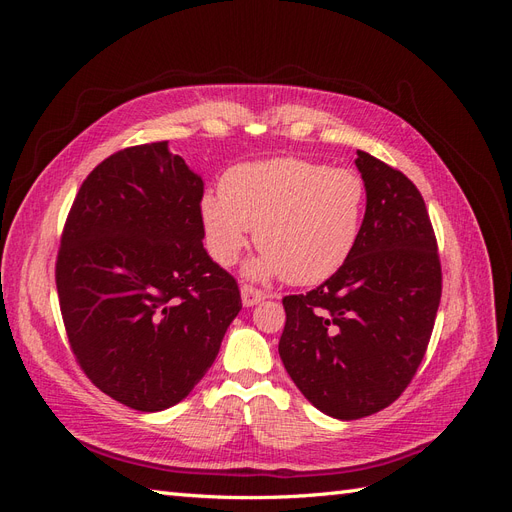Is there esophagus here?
I'll return each instance as SVG.
<instances>
[{
    "label": "esophagus",
    "instance_id": "1",
    "mask_svg": "<svg viewBox=\"0 0 512 512\" xmlns=\"http://www.w3.org/2000/svg\"><path fill=\"white\" fill-rule=\"evenodd\" d=\"M269 297L267 292H262V290H258V288H254V286H241V301H243V305L245 307H254L256 303H260V301H265Z\"/></svg>",
    "mask_w": 512,
    "mask_h": 512
}]
</instances>
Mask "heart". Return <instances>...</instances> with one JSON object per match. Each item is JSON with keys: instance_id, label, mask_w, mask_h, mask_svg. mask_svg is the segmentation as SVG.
Returning <instances> with one entry per match:
<instances>
[{"instance_id": "heart-1", "label": "heart", "mask_w": 512, "mask_h": 512, "mask_svg": "<svg viewBox=\"0 0 512 512\" xmlns=\"http://www.w3.org/2000/svg\"><path fill=\"white\" fill-rule=\"evenodd\" d=\"M198 209L218 265H235L256 228L262 254L245 273L314 286L342 269L359 245L367 185L350 168L277 158L230 168L222 192H205Z\"/></svg>"}]
</instances>
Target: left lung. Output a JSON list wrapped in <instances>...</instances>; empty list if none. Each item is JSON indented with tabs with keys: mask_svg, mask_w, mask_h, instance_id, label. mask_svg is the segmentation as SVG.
Returning <instances> with one entry per match:
<instances>
[{
	"mask_svg": "<svg viewBox=\"0 0 512 512\" xmlns=\"http://www.w3.org/2000/svg\"><path fill=\"white\" fill-rule=\"evenodd\" d=\"M367 185L363 235L346 265L307 294L284 297L280 356L307 401L354 421L406 391L442 297L438 243L416 185L356 151Z\"/></svg>",
	"mask_w": 512,
	"mask_h": 512,
	"instance_id": "8db88e82",
	"label": "left lung"
}]
</instances>
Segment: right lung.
Wrapping results in <instances>:
<instances>
[{"label":"right lung","mask_w":512,"mask_h":512,"mask_svg":"<svg viewBox=\"0 0 512 512\" xmlns=\"http://www.w3.org/2000/svg\"><path fill=\"white\" fill-rule=\"evenodd\" d=\"M203 190L168 141L136 145L91 170L68 213L55 282L70 348L132 410L188 397L241 312L237 280L203 247Z\"/></svg>","instance_id":"obj_1"}]
</instances>
